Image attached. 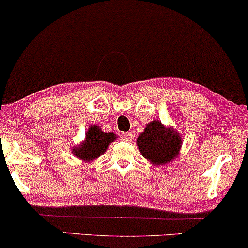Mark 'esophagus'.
Wrapping results in <instances>:
<instances>
[{"label":"esophagus","instance_id":"esophagus-1","mask_svg":"<svg viewBox=\"0 0 248 248\" xmlns=\"http://www.w3.org/2000/svg\"><path fill=\"white\" fill-rule=\"evenodd\" d=\"M122 140L126 141V142H128V141L132 140V133H128V132H124V133H122Z\"/></svg>","mask_w":248,"mask_h":248}]
</instances>
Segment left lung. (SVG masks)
Listing matches in <instances>:
<instances>
[{"mask_svg":"<svg viewBox=\"0 0 248 248\" xmlns=\"http://www.w3.org/2000/svg\"><path fill=\"white\" fill-rule=\"evenodd\" d=\"M137 144L144 158L153 164L163 165L178 155L181 138L175 131L164 127L159 121H153L138 137Z\"/></svg>","mask_w":248,"mask_h":248,"instance_id":"1","label":"left lung"}]
</instances>
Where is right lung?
Returning a JSON list of instances; mask_svg holds the SVG:
<instances>
[{"instance_id":"obj_1","label":"right lung","mask_w":248,"mask_h":248,"mask_svg":"<svg viewBox=\"0 0 248 248\" xmlns=\"http://www.w3.org/2000/svg\"><path fill=\"white\" fill-rule=\"evenodd\" d=\"M116 139L114 133H105L99 126H91L85 134V141L79 147L74 148V155L83 160H92L101 156L109 144Z\"/></svg>"}]
</instances>
